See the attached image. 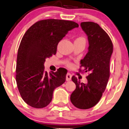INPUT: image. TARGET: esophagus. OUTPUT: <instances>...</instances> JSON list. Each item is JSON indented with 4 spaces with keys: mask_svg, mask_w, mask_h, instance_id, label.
Listing matches in <instances>:
<instances>
[{
    "mask_svg": "<svg viewBox=\"0 0 129 129\" xmlns=\"http://www.w3.org/2000/svg\"><path fill=\"white\" fill-rule=\"evenodd\" d=\"M71 77H72V75H71L70 73H67L66 75V80L67 81H70L71 80Z\"/></svg>",
    "mask_w": 129,
    "mask_h": 129,
    "instance_id": "obj_1",
    "label": "esophagus"
}]
</instances>
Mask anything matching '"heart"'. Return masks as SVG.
Segmentation results:
<instances>
[{"mask_svg": "<svg viewBox=\"0 0 129 129\" xmlns=\"http://www.w3.org/2000/svg\"><path fill=\"white\" fill-rule=\"evenodd\" d=\"M76 40H84V39L83 38V37H80V38H78L77 39H76ZM68 66H72V64H71V63H68Z\"/></svg>", "mask_w": 129, "mask_h": 129, "instance_id": "b5f03b06", "label": "heart"}]
</instances>
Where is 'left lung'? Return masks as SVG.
<instances>
[{
	"label": "left lung",
	"instance_id": "left-lung-1",
	"mask_svg": "<svg viewBox=\"0 0 129 129\" xmlns=\"http://www.w3.org/2000/svg\"><path fill=\"white\" fill-rule=\"evenodd\" d=\"M80 26L89 42L88 52L80 64L84 72H89V74L86 77L87 83H81L76 77H72L76 87L70 100L77 108L86 110L96 105L105 90L110 77L113 46L108 34L98 24L83 22Z\"/></svg>",
	"mask_w": 129,
	"mask_h": 129
}]
</instances>
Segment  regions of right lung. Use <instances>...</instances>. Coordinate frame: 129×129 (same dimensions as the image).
Instances as JSON below:
<instances>
[{"mask_svg": "<svg viewBox=\"0 0 129 129\" xmlns=\"http://www.w3.org/2000/svg\"><path fill=\"white\" fill-rule=\"evenodd\" d=\"M79 27L71 21L48 19L36 22L22 37L18 50L16 81L24 102L36 108L51 102L53 90L66 81L65 70L45 71L47 58L55 55L57 46L68 31Z\"/></svg>", "mask_w": 129, "mask_h": 129, "instance_id": "obj_1", "label": "right lung"}]
</instances>
